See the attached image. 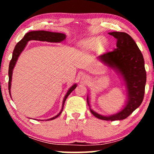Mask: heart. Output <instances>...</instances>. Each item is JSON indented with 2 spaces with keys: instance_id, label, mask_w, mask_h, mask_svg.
I'll return each instance as SVG.
<instances>
[{
  "instance_id": "1",
  "label": "heart",
  "mask_w": 154,
  "mask_h": 154,
  "mask_svg": "<svg viewBox=\"0 0 154 154\" xmlns=\"http://www.w3.org/2000/svg\"><path fill=\"white\" fill-rule=\"evenodd\" d=\"M95 43H97L99 45H104V44L106 43L105 40L104 38H97L95 40Z\"/></svg>"
}]
</instances>
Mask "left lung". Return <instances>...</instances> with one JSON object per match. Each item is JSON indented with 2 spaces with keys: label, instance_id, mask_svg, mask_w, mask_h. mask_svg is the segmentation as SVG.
<instances>
[{
  "label": "left lung",
  "instance_id": "left-lung-1",
  "mask_svg": "<svg viewBox=\"0 0 154 154\" xmlns=\"http://www.w3.org/2000/svg\"><path fill=\"white\" fill-rule=\"evenodd\" d=\"M109 34L117 39L116 48L100 56L102 62L119 71L127 85L128 102L124 109L116 114L104 116L90 109L97 119L104 121H117L128 118L140 106L144 99L146 73L144 60L138 46L132 37L125 32H111ZM90 106L88 97L87 99Z\"/></svg>",
  "mask_w": 154,
  "mask_h": 154
}]
</instances>
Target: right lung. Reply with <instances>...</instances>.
Masks as SVG:
<instances>
[{"label": "right lung", "mask_w": 154, "mask_h": 154, "mask_svg": "<svg viewBox=\"0 0 154 154\" xmlns=\"http://www.w3.org/2000/svg\"><path fill=\"white\" fill-rule=\"evenodd\" d=\"M66 38V35L64 33H54V32H50V31H30V32L26 33L24 35L23 38L21 40L20 42L17 43L14 49L13 50V53H12V60H10V65H9V69H8V75H9V82H8V90H9V93L10 94V85H11V81H12V70H13L14 65L16 64L17 60L21 54V52L23 51L24 49L25 46H26L27 42L31 40H34V41H47V42H51V43H57V42H61ZM76 85H73L64 97V100H63V106L62 109L60 113L50 119L48 120H53L56 118H57L61 114L62 111L64 108V104L66 99L67 98L71 92L76 88ZM11 96V94H10Z\"/></svg>", "instance_id": "1"}]
</instances>
